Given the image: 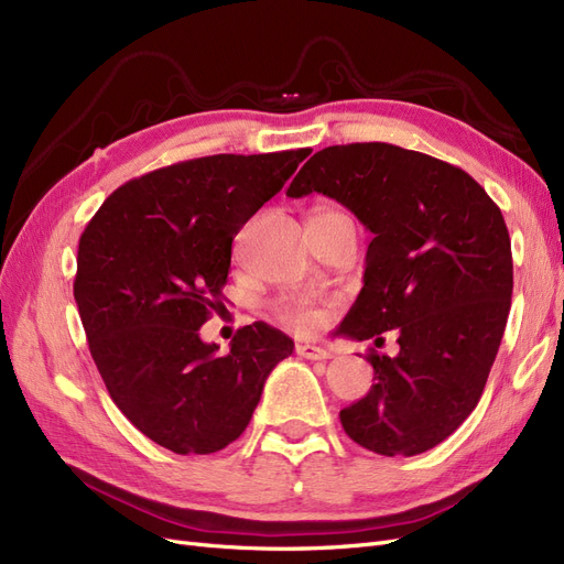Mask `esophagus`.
I'll return each mask as SVG.
<instances>
[{"label": "esophagus", "mask_w": 564, "mask_h": 564, "mask_svg": "<svg viewBox=\"0 0 564 564\" xmlns=\"http://www.w3.org/2000/svg\"><path fill=\"white\" fill-rule=\"evenodd\" d=\"M296 355L305 357V360H329V357H332V352L327 348L311 346V344H299Z\"/></svg>", "instance_id": "1"}]
</instances>
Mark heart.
<instances>
[{"instance_id": "1", "label": "heart", "mask_w": 564, "mask_h": 564, "mask_svg": "<svg viewBox=\"0 0 564 564\" xmlns=\"http://www.w3.org/2000/svg\"><path fill=\"white\" fill-rule=\"evenodd\" d=\"M278 317H280L282 324H286V327H292V329L303 332V334H311V332L322 327L324 317H327V311H324L322 305L311 303V301L289 299V301H282L278 305Z\"/></svg>"}]
</instances>
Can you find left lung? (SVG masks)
Here are the masks:
<instances>
[{
	"mask_svg": "<svg viewBox=\"0 0 564 564\" xmlns=\"http://www.w3.org/2000/svg\"><path fill=\"white\" fill-rule=\"evenodd\" d=\"M322 193L373 235L365 286L336 334L395 329L400 352L369 350L373 383L340 409L357 445L414 456L447 440L482 398L513 294L501 209L464 169L390 143L329 145L303 164L289 197Z\"/></svg>",
	"mask_w": 564,
	"mask_h": 564,
	"instance_id": "1",
	"label": "left lung"
}]
</instances>
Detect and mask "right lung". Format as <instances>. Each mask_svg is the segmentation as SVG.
Instances as JSON below:
<instances>
[{"label": "right lung", "instance_id": "add662e5", "mask_svg": "<svg viewBox=\"0 0 564 564\" xmlns=\"http://www.w3.org/2000/svg\"><path fill=\"white\" fill-rule=\"evenodd\" d=\"M311 148L209 155L131 178L79 237L75 301L112 402L174 454H214L240 437L268 373L294 340L265 322L230 350L199 327L220 308L235 235L275 197Z\"/></svg>", "mask_w": 564, "mask_h": 564}]
</instances>
